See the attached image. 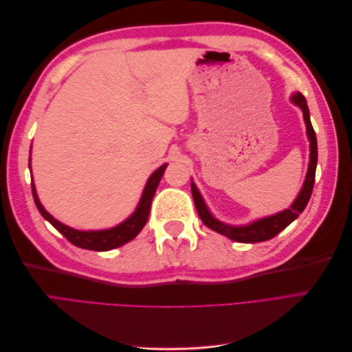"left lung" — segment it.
<instances>
[{"mask_svg":"<svg viewBox=\"0 0 352 352\" xmlns=\"http://www.w3.org/2000/svg\"><path fill=\"white\" fill-rule=\"evenodd\" d=\"M292 102L296 104L298 107L302 110L304 114V122L307 126V135L308 140H310V164H308V172L305 176V182L301 189L300 195L296 197L294 201V204L287 208L283 210L278 214L269 216L265 219H260L257 221L251 223V225L247 226H229L226 223H221L217 219L212 217L211 212L208 211L204 199H202L199 190L197 189L195 184L190 182V190H192V197L198 214L202 220V223L211 230H216L217 233H221L232 241L236 242H243V243H255V242H263V241H269L278 235L279 232H282L286 226H289L291 223L301 214L304 208L307 207L308 201H310L311 192H313V186H314V177H316V166H317V138L316 132L313 129V124L310 120V111H308V105L304 98V95L296 92L292 95Z\"/></svg>","mask_w":352,"mask_h":352,"instance_id":"8db88e82","label":"left lung"}]
</instances>
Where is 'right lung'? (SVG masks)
Wrapping results in <instances>:
<instances>
[{
    "instance_id": "obj_1",
    "label": "right lung",
    "mask_w": 352,
    "mask_h": 352,
    "mask_svg": "<svg viewBox=\"0 0 352 352\" xmlns=\"http://www.w3.org/2000/svg\"><path fill=\"white\" fill-rule=\"evenodd\" d=\"M166 167H167V164H163L162 167L155 170V172L150 176V179H148L140 204H138L133 214L129 219H126L123 223H120L119 226H116L113 229L91 230V232L72 229L66 225H63V223H60L58 220H56L44 207H42V204L38 199L36 189H35L34 184H32V194H34L35 204L42 214V217L48 220L51 225L54 226L69 242H72L73 245H76V247L83 248V250L109 251V250H114L117 247H122V245L132 241L138 235V233L144 229L145 223L148 220V216H150L151 201L154 198V194H155L160 180H162V177H163Z\"/></svg>"
}]
</instances>
